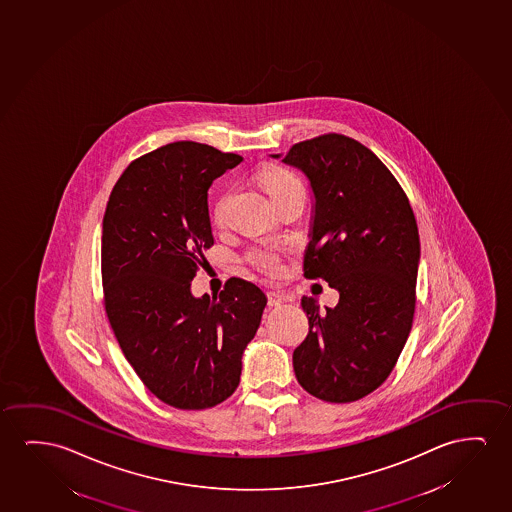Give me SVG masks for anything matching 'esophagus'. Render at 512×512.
I'll use <instances>...</instances> for the list:
<instances>
[{
    "mask_svg": "<svg viewBox=\"0 0 512 512\" xmlns=\"http://www.w3.org/2000/svg\"><path fill=\"white\" fill-rule=\"evenodd\" d=\"M268 296V305H281L282 302H286V295L284 293H279V291H270L267 293Z\"/></svg>",
    "mask_w": 512,
    "mask_h": 512,
    "instance_id": "esophagus-1",
    "label": "esophagus"
}]
</instances>
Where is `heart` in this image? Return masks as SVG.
<instances>
[{
    "instance_id": "1",
    "label": "heart",
    "mask_w": 512,
    "mask_h": 512,
    "mask_svg": "<svg viewBox=\"0 0 512 512\" xmlns=\"http://www.w3.org/2000/svg\"><path fill=\"white\" fill-rule=\"evenodd\" d=\"M258 179H260L261 188L265 189V193L274 203L282 200L284 196L291 195L296 189H303L300 179L284 166L267 165L261 168ZM224 203H226V195L217 200L212 210V219L216 224L223 223ZM245 260L254 270H258L260 274L267 277H279L284 272L281 254L270 247H261V245L252 247L247 251Z\"/></svg>"
}]
</instances>
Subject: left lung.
Returning <instances> with one entry per match:
<instances>
[{"instance_id":"left-lung-1","label":"left lung","mask_w":512,"mask_h":512,"mask_svg":"<svg viewBox=\"0 0 512 512\" xmlns=\"http://www.w3.org/2000/svg\"><path fill=\"white\" fill-rule=\"evenodd\" d=\"M282 161L309 177L316 198L303 277L340 293L326 312L303 296L309 335L293 353L296 379L324 402H356L388 379L411 333L416 217L388 166L354 138L303 140Z\"/></svg>"}]
</instances>
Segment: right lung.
<instances>
[{
  "instance_id": "1",
  "label": "right lung",
  "mask_w": 512,
  "mask_h": 512,
  "mask_svg": "<svg viewBox=\"0 0 512 512\" xmlns=\"http://www.w3.org/2000/svg\"><path fill=\"white\" fill-rule=\"evenodd\" d=\"M242 156L173 142L131 161L108 198L101 282L108 323L145 388L182 411L233 395L242 351L267 296L231 277L219 295H191L214 245L207 191Z\"/></svg>"
}]
</instances>
